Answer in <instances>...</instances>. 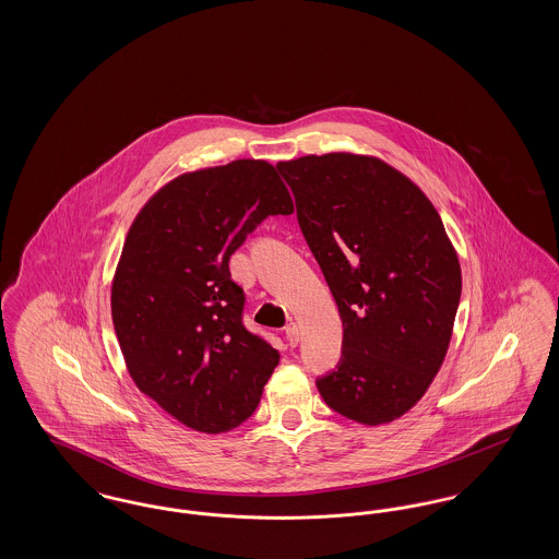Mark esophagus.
Here are the masks:
<instances>
[{
	"instance_id": "1",
	"label": "esophagus",
	"mask_w": 559,
	"mask_h": 559,
	"mask_svg": "<svg viewBox=\"0 0 559 559\" xmlns=\"http://www.w3.org/2000/svg\"><path fill=\"white\" fill-rule=\"evenodd\" d=\"M285 333H287V342H289V346L295 347L297 344H299V340H301V331H299V324L289 322V324L285 326Z\"/></svg>"
}]
</instances>
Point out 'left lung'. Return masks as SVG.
<instances>
[{
  "mask_svg": "<svg viewBox=\"0 0 559 559\" xmlns=\"http://www.w3.org/2000/svg\"><path fill=\"white\" fill-rule=\"evenodd\" d=\"M297 222L335 297L342 360L322 400L362 424L411 411L451 344L461 266L424 190L385 160L352 153L281 160Z\"/></svg>",
  "mask_w": 559,
  "mask_h": 559,
  "instance_id": "left-lung-1",
  "label": "left lung"
}]
</instances>
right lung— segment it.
<instances>
[{
  "label": "right lung",
  "mask_w": 559,
  "mask_h": 559,
  "mask_svg": "<svg viewBox=\"0 0 559 559\" xmlns=\"http://www.w3.org/2000/svg\"><path fill=\"white\" fill-rule=\"evenodd\" d=\"M293 213L267 160L188 171L133 219L110 289L126 367L180 424L222 433L258 408L278 349L242 324L230 255L267 215Z\"/></svg>",
  "instance_id": "add662e5"
}]
</instances>
